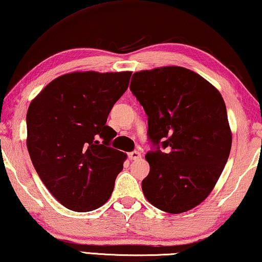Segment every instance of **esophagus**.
<instances>
[{
	"label": "esophagus",
	"instance_id": "34e87169",
	"mask_svg": "<svg viewBox=\"0 0 262 262\" xmlns=\"http://www.w3.org/2000/svg\"><path fill=\"white\" fill-rule=\"evenodd\" d=\"M128 158L130 160H138L141 158V153H140L139 150H133L130 153H128Z\"/></svg>",
	"mask_w": 262,
	"mask_h": 262
}]
</instances>
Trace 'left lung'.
<instances>
[{
    "instance_id": "obj_1",
    "label": "left lung",
    "mask_w": 262,
    "mask_h": 262,
    "mask_svg": "<svg viewBox=\"0 0 262 262\" xmlns=\"http://www.w3.org/2000/svg\"><path fill=\"white\" fill-rule=\"evenodd\" d=\"M130 91L148 116L149 174L142 192L163 212L179 214L200 205L227 162L232 133L221 94L182 67L133 74Z\"/></svg>"
}]
</instances>
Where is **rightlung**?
Here are the masks:
<instances>
[{"label": "right lung", "instance_id": "right-lung-1", "mask_svg": "<svg viewBox=\"0 0 262 262\" xmlns=\"http://www.w3.org/2000/svg\"><path fill=\"white\" fill-rule=\"evenodd\" d=\"M130 72H76L57 77L31 101L27 147L47 189L66 208L91 212L106 204L126 154L111 147L113 106Z\"/></svg>", "mask_w": 262, "mask_h": 262}]
</instances>
